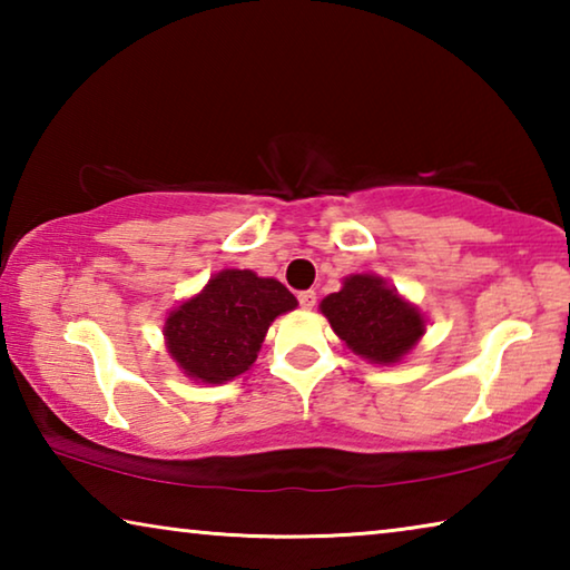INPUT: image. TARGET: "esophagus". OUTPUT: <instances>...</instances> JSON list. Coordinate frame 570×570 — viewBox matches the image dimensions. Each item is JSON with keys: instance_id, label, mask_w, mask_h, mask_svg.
I'll list each match as a JSON object with an SVG mask.
<instances>
[{"instance_id": "34e87169", "label": "esophagus", "mask_w": 570, "mask_h": 570, "mask_svg": "<svg viewBox=\"0 0 570 570\" xmlns=\"http://www.w3.org/2000/svg\"><path fill=\"white\" fill-rule=\"evenodd\" d=\"M298 304H302V308H314L316 306V292H302V294H298Z\"/></svg>"}]
</instances>
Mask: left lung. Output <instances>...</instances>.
I'll return each instance as SVG.
<instances>
[{"label":"left lung","instance_id":"left-lung-1","mask_svg":"<svg viewBox=\"0 0 570 570\" xmlns=\"http://www.w3.org/2000/svg\"><path fill=\"white\" fill-rule=\"evenodd\" d=\"M320 308L336 336L374 364L400 362L424 334L420 308L374 274L346 276L340 292L326 296Z\"/></svg>","mask_w":570,"mask_h":570}]
</instances>
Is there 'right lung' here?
I'll return each mask as SVG.
<instances>
[{
	"label": "right lung",
	"instance_id": "obj_1",
	"mask_svg": "<svg viewBox=\"0 0 570 570\" xmlns=\"http://www.w3.org/2000/svg\"><path fill=\"white\" fill-rule=\"evenodd\" d=\"M296 304V296L276 278L224 268L204 292L173 308L163 336L183 374L224 384L256 362L268 326Z\"/></svg>",
	"mask_w": 570,
	"mask_h": 570
}]
</instances>
